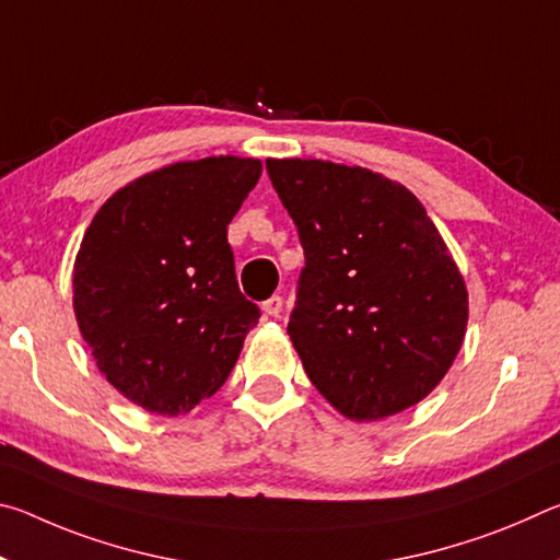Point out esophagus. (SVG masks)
Here are the masks:
<instances>
[{"mask_svg": "<svg viewBox=\"0 0 560 560\" xmlns=\"http://www.w3.org/2000/svg\"><path fill=\"white\" fill-rule=\"evenodd\" d=\"M261 308H264V314H267V316L279 318L281 311H283V299L281 296H271V299L264 301Z\"/></svg>", "mask_w": 560, "mask_h": 560, "instance_id": "34e87169", "label": "esophagus"}]
</instances>
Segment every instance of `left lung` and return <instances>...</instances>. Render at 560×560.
<instances>
[{
  "instance_id": "obj_1",
  "label": "left lung",
  "mask_w": 560,
  "mask_h": 560,
  "mask_svg": "<svg viewBox=\"0 0 560 560\" xmlns=\"http://www.w3.org/2000/svg\"><path fill=\"white\" fill-rule=\"evenodd\" d=\"M267 170L306 254L289 336L308 381L355 422L424 400L464 343L469 293L422 202L358 165Z\"/></svg>"
}]
</instances>
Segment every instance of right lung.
<instances>
[{
	"label": "right lung",
	"mask_w": 560,
	"mask_h": 560,
	"mask_svg": "<svg viewBox=\"0 0 560 560\" xmlns=\"http://www.w3.org/2000/svg\"><path fill=\"white\" fill-rule=\"evenodd\" d=\"M261 177L257 158L173 163L113 192L73 261V314L106 381L148 412L183 415L230 377L259 324L226 226Z\"/></svg>",
	"instance_id": "obj_1"
}]
</instances>
